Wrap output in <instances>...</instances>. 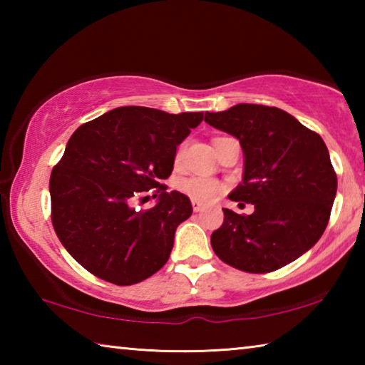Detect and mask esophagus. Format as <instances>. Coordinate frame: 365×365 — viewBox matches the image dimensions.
Returning <instances> with one entry per match:
<instances>
[{
	"label": "esophagus",
	"mask_w": 365,
	"mask_h": 365,
	"mask_svg": "<svg viewBox=\"0 0 365 365\" xmlns=\"http://www.w3.org/2000/svg\"><path fill=\"white\" fill-rule=\"evenodd\" d=\"M191 206H193L195 212H200V211H202V209H205V205H201V202H197V201H191Z\"/></svg>",
	"instance_id": "1"
}]
</instances>
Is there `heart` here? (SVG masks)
Returning <instances> with one entry per match:
<instances>
[{
	"label": "heart",
	"mask_w": 365,
	"mask_h": 365,
	"mask_svg": "<svg viewBox=\"0 0 365 365\" xmlns=\"http://www.w3.org/2000/svg\"><path fill=\"white\" fill-rule=\"evenodd\" d=\"M182 158H183V146L178 148L175 153V164L180 163ZM178 190L193 201L211 202L222 193L224 187H222L220 182L214 180V178L195 175V177L183 178V180L178 183Z\"/></svg>",
	"instance_id": "heart-1"
}]
</instances>
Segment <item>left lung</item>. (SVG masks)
Instances as JSON below:
<instances>
[{
  "mask_svg": "<svg viewBox=\"0 0 365 365\" xmlns=\"http://www.w3.org/2000/svg\"><path fill=\"white\" fill-rule=\"evenodd\" d=\"M205 120L240 140L243 182L228 197L255 205L243 215L224 209L211 235L220 261L267 274L304 255L322 237L336 195V174L320 135L292 114L262 104H237Z\"/></svg>",
  "mask_w": 365,
  "mask_h": 365,
  "instance_id": "1",
  "label": "left lung"
}]
</instances>
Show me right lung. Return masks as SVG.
Returning a JSON list of instances; mask_svg holds the SVG:
<instances>
[{
	"mask_svg": "<svg viewBox=\"0 0 365 365\" xmlns=\"http://www.w3.org/2000/svg\"><path fill=\"white\" fill-rule=\"evenodd\" d=\"M202 117L122 106L72 133L49 178L51 220L67 252L90 274L127 287L168 262L177 227L193 207L188 196L168 193L159 182L172 174L177 146ZM150 189L157 206L137 212L134 200Z\"/></svg>",
	"mask_w": 365,
	"mask_h": 365,
	"instance_id": "add662e5",
	"label": "right lung"
}]
</instances>
